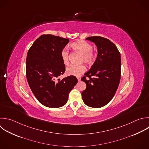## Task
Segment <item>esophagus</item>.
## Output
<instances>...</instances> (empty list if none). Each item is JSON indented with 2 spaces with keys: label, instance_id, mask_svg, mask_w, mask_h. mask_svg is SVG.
<instances>
[{
  "label": "esophagus",
  "instance_id": "34e87169",
  "mask_svg": "<svg viewBox=\"0 0 149 149\" xmlns=\"http://www.w3.org/2000/svg\"><path fill=\"white\" fill-rule=\"evenodd\" d=\"M77 80H78L79 81L81 80V77H80V76H77Z\"/></svg>",
  "mask_w": 149,
  "mask_h": 149
}]
</instances>
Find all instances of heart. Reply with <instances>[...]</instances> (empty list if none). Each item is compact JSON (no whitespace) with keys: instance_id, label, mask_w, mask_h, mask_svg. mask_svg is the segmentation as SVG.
I'll use <instances>...</instances> for the list:
<instances>
[{"instance_id":"obj_1","label":"heart","mask_w":149,"mask_h":149,"mask_svg":"<svg viewBox=\"0 0 149 149\" xmlns=\"http://www.w3.org/2000/svg\"><path fill=\"white\" fill-rule=\"evenodd\" d=\"M72 47L76 50L79 51L83 55L81 60L86 63L92 62L95 58V54L93 50V46L90 43L80 41L72 44ZM69 51L64 48L61 52V57L62 62L67 65L69 63ZM86 70V68L83 65H71L66 68V73L69 76H79Z\"/></svg>"}]
</instances>
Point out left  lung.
<instances>
[{
  "label": "left lung",
  "mask_w": 149,
  "mask_h": 149,
  "mask_svg": "<svg viewBox=\"0 0 149 149\" xmlns=\"http://www.w3.org/2000/svg\"><path fill=\"white\" fill-rule=\"evenodd\" d=\"M86 40L95 43L98 55L91 69L81 79L86 84V90L81 93L82 99L90 107L100 108L112 99L118 87L121 72L120 54L116 45L107 38L94 36Z\"/></svg>",
  "instance_id": "8db88e82"
}]
</instances>
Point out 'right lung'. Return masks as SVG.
<instances>
[{
    "mask_svg": "<svg viewBox=\"0 0 149 149\" xmlns=\"http://www.w3.org/2000/svg\"><path fill=\"white\" fill-rule=\"evenodd\" d=\"M69 42L68 38L44 34L35 41L28 51L27 81L35 97L45 107L59 108L65 105L69 93L77 83L74 76L57 79L65 72L61 52Z\"/></svg>",
    "mask_w": 149,
    "mask_h": 149,
    "instance_id": "1",
    "label": "right lung"
}]
</instances>
